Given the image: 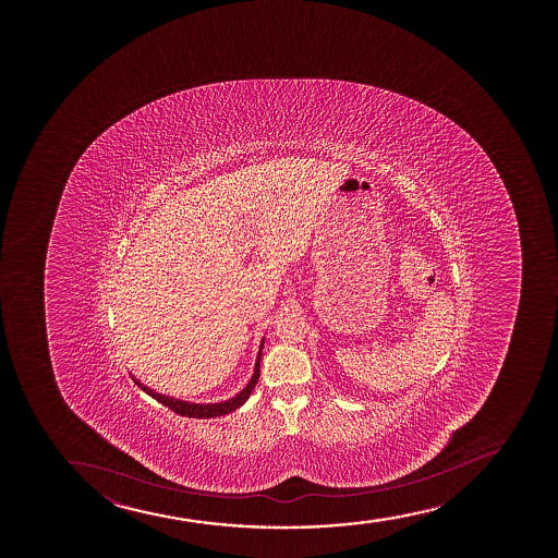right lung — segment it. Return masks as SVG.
I'll use <instances>...</instances> for the list:
<instances>
[{"instance_id": "1", "label": "right lung", "mask_w": 558, "mask_h": 558, "mask_svg": "<svg viewBox=\"0 0 558 558\" xmlns=\"http://www.w3.org/2000/svg\"><path fill=\"white\" fill-rule=\"evenodd\" d=\"M263 348L264 339L263 342H260L258 355H256L255 372H253V376H251L250 384L245 385L244 389L238 392L236 397L229 398V400H225V402H218V404H193V402L179 400V398L166 397V395H161V392L148 389L147 385H143L142 381L135 379L134 376H132V378H134L137 387H142L143 391L150 395L154 400H158L160 404L167 405L169 410H173L174 413H179V415L192 416V418H211V416L227 415V413L236 411L240 405H244L245 400L251 397V392L255 389L258 376H260V355H263Z\"/></svg>"}]
</instances>
